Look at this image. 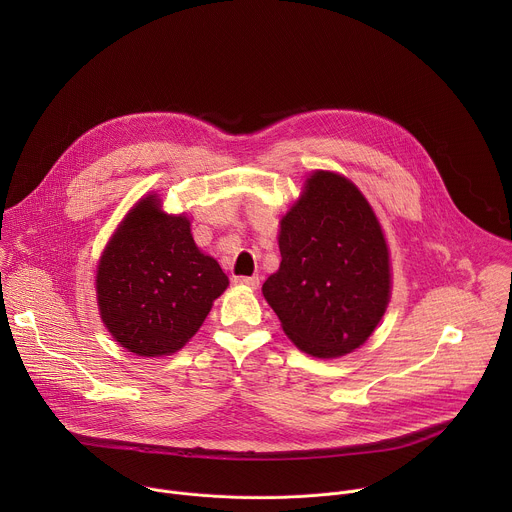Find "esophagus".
Here are the masks:
<instances>
[{
	"mask_svg": "<svg viewBox=\"0 0 512 512\" xmlns=\"http://www.w3.org/2000/svg\"><path fill=\"white\" fill-rule=\"evenodd\" d=\"M235 283L257 289L259 287V277H255V275H235Z\"/></svg>",
	"mask_w": 512,
	"mask_h": 512,
	"instance_id": "obj_1",
	"label": "esophagus"
}]
</instances>
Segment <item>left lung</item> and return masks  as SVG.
Here are the masks:
<instances>
[{
	"instance_id": "8db88e82",
	"label": "left lung",
	"mask_w": 512,
	"mask_h": 512,
	"mask_svg": "<svg viewBox=\"0 0 512 512\" xmlns=\"http://www.w3.org/2000/svg\"><path fill=\"white\" fill-rule=\"evenodd\" d=\"M279 251L263 296L291 342L334 358L373 334L391 296L389 251L371 204L352 182L312 174L281 218Z\"/></svg>"
}]
</instances>
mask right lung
<instances>
[{"mask_svg":"<svg viewBox=\"0 0 512 512\" xmlns=\"http://www.w3.org/2000/svg\"><path fill=\"white\" fill-rule=\"evenodd\" d=\"M229 277L198 251L186 216L137 202L109 241L97 271V300L111 336L139 356L180 350L202 326Z\"/></svg>","mask_w":512,"mask_h":512,"instance_id":"obj_1","label":"right lung"}]
</instances>
